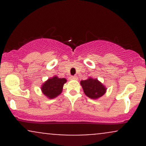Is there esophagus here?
Here are the masks:
<instances>
[{"instance_id":"esophagus-1","label":"esophagus","mask_w":146,"mask_h":146,"mask_svg":"<svg viewBox=\"0 0 146 146\" xmlns=\"http://www.w3.org/2000/svg\"><path fill=\"white\" fill-rule=\"evenodd\" d=\"M78 77L76 76V75H74V76H71L70 77V80H78Z\"/></svg>"}]
</instances>
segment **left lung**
I'll use <instances>...</instances> for the list:
<instances>
[{"mask_svg": "<svg viewBox=\"0 0 146 146\" xmlns=\"http://www.w3.org/2000/svg\"><path fill=\"white\" fill-rule=\"evenodd\" d=\"M80 84L82 87L84 94L93 100L100 98L106 92V87L98 79L90 77L86 80H82Z\"/></svg>", "mask_w": 146, "mask_h": 146, "instance_id": "1", "label": "left lung"}]
</instances>
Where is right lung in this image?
<instances>
[{
    "label": "right lung",
    "mask_w": 146,
    "mask_h": 146,
    "mask_svg": "<svg viewBox=\"0 0 146 146\" xmlns=\"http://www.w3.org/2000/svg\"><path fill=\"white\" fill-rule=\"evenodd\" d=\"M66 82V79L59 78L54 75L42 84V93L48 99L56 98L62 93L64 84Z\"/></svg>",
    "instance_id": "1"
}]
</instances>
